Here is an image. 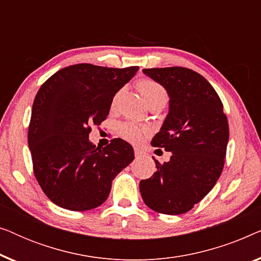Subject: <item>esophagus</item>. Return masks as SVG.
Instances as JSON below:
<instances>
[{
  "label": "esophagus",
  "mask_w": 261,
  "mask_h": 261,
  "mask_svg": "<svg viewBox=\"0 0 261 261\" xmlns=\"http://www.w3.org/2000/svg\"><path fill=\"white\" fill-rule=\"evenodd\" d=\"M134 154H135V158H141V156L145 155V153L142 152L141 149L135 148V149H134Z\"/></svg>",
  "instance_id": "34e87169"
}]
</instances>
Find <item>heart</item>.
I'll return each instance as SVG.
<instances>
[{"mask_svg":"<svg viewBox=\"0 0 261 261\" xmlns=\"http://www.w3.org/2000/svg\"><path fill=\"white\" fill-rule=\"evenodd\" d=\"M137 87L142 95V97L145 98V101L147 102L148 106L153 105V103H163L165 105L167 99V92L162 85L156 82L148 80V78H142L138 82ZM122 94V90H120L117 94L114 96L113 98V107L116 105L119 101L120 96ZM148 130L144 127L138 126L134 123H123L120 126V134L126 139V140L133 142V144H138L147 135Z\"/></svg>","mask_w":261,"mask_h":261,"instance_id":"obj_1","label":"heart"}]
</instances>
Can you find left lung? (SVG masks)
Listing matches in <instances>:
<instances>
[{"mask_svg": "<svg viewBox=\"0 0 261 261\" xmlns=\"http://www.w3.org/2000/svg\"><path fill=\"white\" fill-rule=\"evenodd\" d=\"M169 95V114L152 146L172 153L156 172L139 184L145 204L156 213L179 215L212 190L222 172L229 128L212 84L187 67L144 69ZM154 159V158H153Z\"/></svg>", "mask_w": 261, "mask_h": 261, "instance_id": "1", "label": "left lung"}]
</instances>
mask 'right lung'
I'll return each mask as SVG.
<instances>
[{
	"mask_svg": "<svg viewBox=\"0 0 261 261\" xmlns=\"http://www.w3.org/2000/svg\"><path fill=\"white\" fill-rule=\"evenodd\" d=\"M138 66L113 69L76 64L52 74L34 98L28 146L34 174L45 195L73 212L97 208L108 198L112 181L134 159L132 145L113 139L96 148L91 124L108 116L114 96Z\"/></svg>",
	"mask_w": 261,
	"mask_h": 261,
	"instance_id": "right-lung-1",
	"label": "right lung"
}]
</instances>
